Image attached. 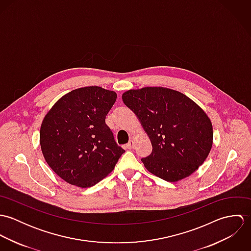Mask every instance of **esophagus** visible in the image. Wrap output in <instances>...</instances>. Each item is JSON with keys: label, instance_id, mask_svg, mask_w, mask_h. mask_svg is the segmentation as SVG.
<instances>
[{"label": "esophagus", "instance_id": "34e87169", "mask_svg": "<svg viewBox=\"0 0 251 251\" xmlns=\"http://www.w3.org/2000/svg\"><path fill=\"white\" fill-rule=\"evenodd\" d=\"M134 146H135L134 142H133L132 140H130L128 143L126 145V149H128V150H131V149H133V148H134Z\"/></svg>", "mask_w": 251, "mask_h": 251}]
</instances>
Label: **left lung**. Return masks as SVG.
<instances>
[{"label": "left lung", "mask_w": 251, "mask_h": 251, "mask_svg": "<svg viewBox=\"0 0 251 251\" xmlns=\"http://www.w3.org/2000/svg\"><path fill=\"white\" fill-rule=\"evenodd\" d=\"M124 103L132 110L151 139L145 167L167 181L184 179L207 158L213 145L209 117L183 94L162 87L129 90Z\"/></svg>", "instance_id": "1"}]
</instances>
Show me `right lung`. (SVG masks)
Returning a JSON list of instances; mask_svg holds the SVG:
<instances>
[{
  "mask_svg": "<svg viewBox=\"0 0 251 251\" xmlns=\"http://www.w3.org/2000/svg\"><path fill=\"white\" fill-rule=\"evenodd\" d=\"M116 100L115 92L98 86L80 88L61 98L45 116L41 151L51 169L67 182L95 185L126 151L105 123Z\"/></svg>",
  "mask_w": 251,
  "mask_h": 251,
  "instance_id": "right-lung-1",
  "label": "right lung"
}]
</instances>
